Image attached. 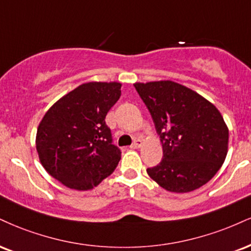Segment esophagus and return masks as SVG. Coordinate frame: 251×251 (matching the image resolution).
<instances>
[{"instance_id": "1", "label": "esophagus", "mask_w": 251, "mask_h": 251, "mask_svg": "<svg viewBox=\"0 0 251 251\" xmlns=\"http://www.w3.org/2000/svg\"><path fill=\"white\" fill-rule=\"evenodd\" d=\"M141 144H143V143H141L140 139H137V140H135L134 143L131 145V149H139V147L141 146Z\"/></svg>"}]
</instances>
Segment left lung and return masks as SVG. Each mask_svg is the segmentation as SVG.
<instances>
[{
	"mask_svg": "<svg viewBox=\"0 0 251 251\" xmlns=\"http://www.w3.org/2000/svg\"><path fill=\"white\" fill-rule=\"evenodd\" d=\"M162 144V160L147 168L153 180L173 193L206 185L225 162L229 131L206 98L171 80L135 83Z\"/></svg>",
	"mask_w": 251,
	"mask_h": 251,
	"instance_id": "left-lung-1",
	"label": "left lung"
}]
</instances>
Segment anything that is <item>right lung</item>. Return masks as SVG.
Wrapping results in <instances>:
<instances>
[{"label":"right lung","mask_w":251,"mask_h":251,"mask_svg":"<svg viewBox=\"0 0 251 251\" xmlns=\"http://www.w3.org/2000/svg\"><path fill=\"white\" fill-rule=\"evenodd\" d=\"M122 84H81L44 114L36 135L41 164L51 176L77 191L98 186L113 173L122 152L112 144L105 117L120 98Z\"/></svg>","instance_id":"obj_1"}]
</instances>
